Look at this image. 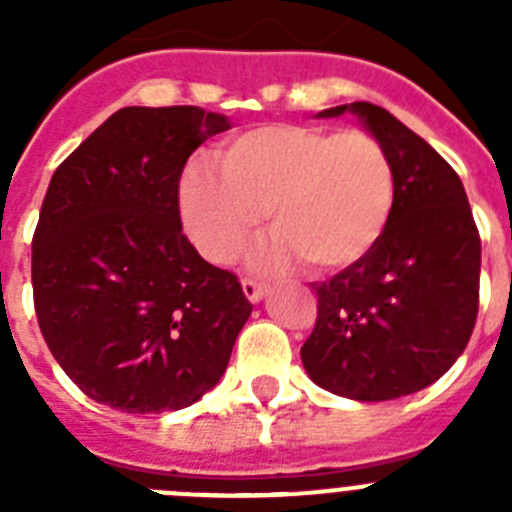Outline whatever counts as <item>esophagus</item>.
Returning a JSON list of instances; mask_svg holds the SVG:
<instances>
[{
  "mask_svg": "<svg viewBox=\"0 0 512 512\" xmlns=\"http://www.w3.org/2000/svg\"><path fill=\"white\" fill-rule=\"evenodd\" d=\"M243 295H246L248 302L256 305V302H261L266 297V287L259 282H253V279H243Z\"/></svg>",
  "mask_w": 512,
  "mask_h": 512,
  "instance_id": "34e87169",
  "label": "esophagus"
}]
</instances>
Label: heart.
<instances>
[{"label": "heart", "mask_w": 512, "mask_h": 512, "mask_svg": "<svg viewBox=\"0 0 512 512\" xmlns=\"http://www.w3.org/2000/svg\"><path fill=\"white\" fill-rule=\"evenodd\" d=\"M395 166L364 130L261 125L228 140L217 166L192 164L179 179V212L192 243L228 264L269 220L274 233L256 253L261 271L302 261L333 274L364 261L395 210Z\"/></svg>", "instance_id": "heart-1"}]
</instances>
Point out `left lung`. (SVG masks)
Wrapping results in <instances>:
<instances>
[{
  "mask_svg": "<svg viewBox=\"0 0 512 512\" xmlns=\"http://www.w3.org/2000/svg\"><path fill=\"white\" fill-rule=\"evenodd\" d=\"M346 112L390 153L395 210L364 261L315 284L318 320L300 356L323 390L384 402L425 390L467 348L482 243L459 174L420 135L369 102L318 117Z\"/></svg>",
  "mask_w": 512,
  "mask_h": 512,
  "instance_id": "8db88e82",
  "label": "left lung"
}]
</instances>
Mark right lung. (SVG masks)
<instances>
[{"label": "right lung", "instance_id": "right-lung-1", "mask_svg": "<svg viewBox=\"0 0 512 512\" xmlns=\"http://www.w3.org/2000/svg\"><path fill=\"white\" fill-rule=\"evenodd\" d=\"M230 120L122 107L56 169L33 238L38 325L71 382L122 413L182 410L228 369L253 305L182 233L179 179Z\"/></svg>", "mask_w": 512, "mask_h": 512}]
</instances>
